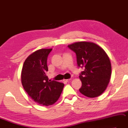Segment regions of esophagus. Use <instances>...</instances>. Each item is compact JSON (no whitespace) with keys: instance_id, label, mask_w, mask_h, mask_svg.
Instances as JSON below:
<instances>
[{"instance_id":"34e87169","label":"esophagus","mask_w":128,"mask_h":128,"mask_svg":"<svg viewBox=\"0 0 128 128\" xmlns=\"http://www.w3.org/2000/svg\"><path fill=\"white\" fill-rule=\"evenodd\" d=\"M70 79H68V80H64L63 81L65 83H67V82H68L69 81H70Z\"/></svg>"}]
</instances>
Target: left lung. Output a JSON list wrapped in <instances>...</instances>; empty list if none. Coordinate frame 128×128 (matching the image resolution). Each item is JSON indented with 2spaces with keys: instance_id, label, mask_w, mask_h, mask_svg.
Returning <instances> with one entry per match:
<instances>
[{
  "instance_id": "obj_1",
  "label": "left lung",
  "mask_w": 128,
  "mask_h": 128,
  "mask_svg": "<svg viewBox=\"0 0 128 128\" xmlns=\"http://www.w3.org/2000/svg\"><path fill=\"white\" fill-rule=\"evenodd\" d=\"M76 54L82 85L80 91L88 97H98L104 91L110 80L111 66L105 52L97 44L78 42L68 46Z\"/></svg>"
}]
</instances>
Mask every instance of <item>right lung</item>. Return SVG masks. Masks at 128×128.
<instances>
[{"label":"right lung","mask_w":128,"mask_h":128,"mask_svg":"<svg viewBox=\"0 0 128 128\" xmlns=\"http://www.w3.org/2000/svg\"><path fill=\"white\" fill-rule=\"evenodd\" d=\"M52 48L36 51L26 59L23 66L21 81L25 91L40 104L49 106L56 102L64 84L48 80L47 59Z\"/></svg>","instance_id":"obj_1"}]
</instances>
